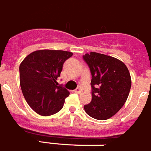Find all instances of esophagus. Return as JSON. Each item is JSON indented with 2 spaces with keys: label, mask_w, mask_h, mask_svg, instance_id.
<instances>
[{
  "label": "esophagus",
  "mask_w": 151,
  "mask_h": 151,
  "mask_svg": "<svg viewBox=\"0 0 151 151\" xmlns=\"http://www.w3.org/2000/svg\"><path fill=\"white\" fill-rule=\"evenodd\" d=\"M74 91H75V92H76V93L79 94V93H81V92H82V88H77Z\"/></svg>",
  "instance_id": "esophagus-1"
}]
</instances>
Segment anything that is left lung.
<instances>
[{
    "label": "left lung",
    "instance_id": "8db88e82",
    "mask_svg": "<svg viewBox=\"0 0 151 151\" xmlns=\"http://www.w3.org/2000/svg\"><path fill=\"white\" fill-rule=\"evenodd\" d=\"M91 74V101L86 112L97 120L111 118L125 103L131 86V76L124 63L111 56L91 52L83 55Z\"/></svg>",
    "mask_w": 151,
    "mask_h": 151
}]
</instances>
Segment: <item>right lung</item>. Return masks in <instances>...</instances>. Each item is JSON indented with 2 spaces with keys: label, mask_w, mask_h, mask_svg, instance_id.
<instances>
[{
  "label": "right lung",
  "mask_w": 151,
  "mask_h": 151,
  "mask_svg": "<svg viewBox=\"0 0 151 151\" xmlns=\"http://www.w3.org/2000/svg\"><path fill=\"white\" fill-rule=\"evenodd\" d=\"M73 52L42 50L31 52L20 65V82L26 101L37 114L49 116L63 109L68 90L59 85L63 63Z\"/></svg>",
  "instance_id": "right-lung-1"
}]
</instances>
